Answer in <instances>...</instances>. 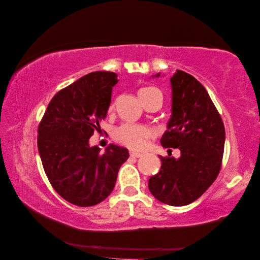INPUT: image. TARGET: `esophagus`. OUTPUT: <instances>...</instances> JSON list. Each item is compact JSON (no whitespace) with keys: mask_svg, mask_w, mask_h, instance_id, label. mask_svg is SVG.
<instances>
[{"mask_svg":"<svg viewBox=\"0 0 260 260\" xmlns=\"http://www.w3.org/2000/svg\"><path fill=\"white\" fill-rule=\"evenodd\" d=\"M130 156H133V158H140V156H142V153L130 151Z\"/></svg>","mask_w":260,"mask_h":260,"instance_id":"1","label":"esophagus"}]
</instances>
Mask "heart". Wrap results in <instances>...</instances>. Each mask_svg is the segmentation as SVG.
I'll return each mask as SVG.
<instances>
[{
	"mask_svg": "<svg viewBox=\"0 0 260 260\" xmlns=\"http://www.w3.org/2000/svg\"><path fill=\"white\" fill-rule=\"evenodd\" d=\"M153 90H156L155 87H145L139 91V95L146 94ZM114 107V105H110V109ZM113 137L118 144L124 145L133 150H140L146 145L148 138L152 137V130L146 125H137V124H122L115 127Z\"/></svg>",
	"mask_w": 260,
	"mask_h": 260,
	"instance_id": "1",
	"label": "heart"
}]
</instances>
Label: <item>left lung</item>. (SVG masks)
Instances as JSON below:
<instances>
[{
  "label": "left lung",
  "mask_w": 260,
  "mask_h": 260,
  "mask_svg": "<svg viewBox=\"0 0 260 260\" xmlns=\"http://www.w3.org/2000/svg\"><path fill=\"white\" fill-rule=\"evenodd\" d=\"M170 85L172 116L160 142L166 148H178L181 156L160 155V172L148 180V189L161 203L184 206L201 197L219 175L226 136L218 109L193 76L177 70Z\"/></svg>",
  "instance_id": "8db88e82"
}]
</instances>
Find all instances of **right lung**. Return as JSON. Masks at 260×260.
Instances as JSON below:
<instances>
[{
    "label": "right lung",
    "instance_id": "add662e5",
    "mask_svg": "<svg viewBox=\"0 0 260 260\" xmlns=\"http://www.w3.org/2000/svg\"><path fill=\"white\" fill-rule=\"evenodd\" d=\"M117 75L91 72L50 100L38 127V150L54 190L74 205L87 207L112 192L126 148L110 144L101 154L90 138L107 116Z\"/></svg>",
    "mask_w": 260,
    "mask_h": 260
}]
</instances>
